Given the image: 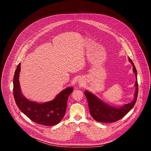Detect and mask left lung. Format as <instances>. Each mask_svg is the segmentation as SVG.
<instances>
[{
    "label": "left lung",
    "mask_w": 151,
    "mask_h": 151,
    "mask_svg": "<svg viewBox=\"0 0 151 151\" xmlns=\"http://www.w3.org/2000/svg\"><path fill=\"white\" fill-rule=\"evenodd\" d=\"M128 60L132 64L133 72L136 77L134 84L136 90L134 95V100L132 102L125 104L121 106H113L103 101L91 92L85 90L84 94L88 101L90 114L96 121L104 123L116 122L125 116L134 107L136 102L138 94L137 70L132 60L129 57Z\"/></svg>",
    "instance_id": "left-lung-1"
}]
</instances>
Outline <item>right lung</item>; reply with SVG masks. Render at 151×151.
Here are the masks:
<instances>
[{"instance_id": "right-lung-1", "label": "right lung", "mask_w": 151, "mask_h": 151, "mask_svg": "<svg viewBox=\"0 0 151 151\" xmlns=\"http://www.w3.org/2000/svg\"><path fill=\"white\" fill-rule=\"evenodd\" d=\"M20 66L19 63L13 79L14 97L19 109L37 124L46 126L58 124L65 115L67 101L73 88L70 87L62 90L51 101L45 103L30 101L21 93L19 82Z\"/></svg>"}]
</instances>
